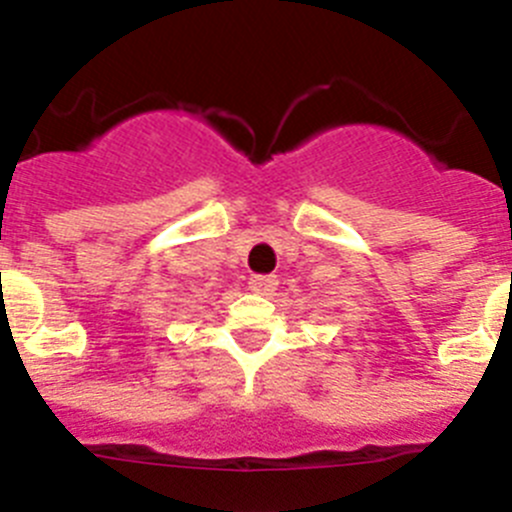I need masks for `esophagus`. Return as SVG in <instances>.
<instances>
[{"label":"esophagus","instance_id":"34e87169","mask_svg":"<svg viewBox=\"0 0 512 512\" xmlns=\"http://www.w3.org/2000/svg\"><path fill=\"white\" fill-rule=\"evenodd\" d=\"M247 288H250L252 293L270 295L272 290L278 288V278H275V275H252L250 283H247Z\"/></svg>","mask_w":512,"mask_h":512}]
</instances>
